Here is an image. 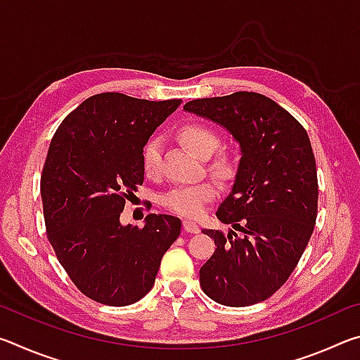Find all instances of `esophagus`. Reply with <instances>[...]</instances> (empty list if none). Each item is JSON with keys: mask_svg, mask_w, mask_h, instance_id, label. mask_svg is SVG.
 Returning <instances> with one entry per match:
<instances>
[{"mask_svg": "<svg viewBox=\"0 0 360 360\" xmlns=\"http://www.w3.org/2000/svg\"><path fill=\"white\" fill-rule=\"evenodd\" d=\"M182 227H184V230L187 231V233H198V231H200L198 225L195 224V222H192V221H188V219H186V221L182 222Z\"/></svg>", "mask_w": 360, "mask_h": 360, "instance_id": "1", "label": "esophagus"}]
</instances>
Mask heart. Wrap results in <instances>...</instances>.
Here are the masks:
<instances>
[{"mask_svg":"<svg viewBox=\"0 0 360 360\" xmlns=\"http://www.w3.org/2000/svg\"><path fill=\"white\" fill-rule=\"evenodd\" d=\"M179 141L200 157L206 158L205 167L208 173L219 181L229 182L238 173L240 160L236 152L229 146H217L219 135L211 125L203 122H188L178 130ZM143 172L149 178H157L162 167V141L157 136L149 138L141 149ZM219 187L212 179H206L193 186L172 188L162 197V205L169 212L197 217L205 211V206L214 200Z\"/></svg>","mask_w":360,"mask_h":360,"instance_id":"b5f03b06","label":"heart"}]
</instances>
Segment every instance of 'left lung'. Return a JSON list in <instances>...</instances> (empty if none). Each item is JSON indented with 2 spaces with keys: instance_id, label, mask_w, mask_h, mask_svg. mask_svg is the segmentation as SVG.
Listing matches in <instances>:
<instances>
[{
  "instance_id": "1",
  "label": "left lung",
  "mask_w": 360,
  "mask_h": 360,
  "mask_svg": "<svg viewBox=\"0 0 360 360\" xmlns=\"http://www.w3.org/2000/svg\"><path fill=\"white\" fill-rule=\"evenodd\" d=\"M184 109L224 125L243 152L235 186L216 212L243 235L203 230L217 248L200 268V285L225 307L264 302L288 281L314 230L311 141L294 115L255 92L192 100Z\"/></svg>"
}]
</instances>
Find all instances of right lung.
<instances>
[{
  "instance_id": "add662e5",
  "label": "right lung",
  "mask_w": 360,
  "mask_h": 360,
  "mask_svg": "<svg viewBox=\"0 0 360 360\" xmlns=\"http://www.w3.org/2000/svg\"><path fill=\"white\" fill-rule=\"evenodd\" d=\"M181 101L94 95L66 115L49 144L41 174L46 236L72 284L95 302L141 300L181 233L174 216L149 214L144 227L119 222L144 181L143 146Z\"/></svg>"
}]
</instances>
